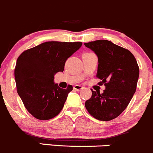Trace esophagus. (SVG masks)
I'll return each mask as SVG.
<instances>
[{"mask_svg":"<svg viewBox=\"0 0 153 153\" xmlns=\"http://www.w3.org/2000/svg\"><path fill=\"white\" fill-rule=\"evenodd\" d=\"M83 88V87L82 86V85H76L74 86V89L76 90H82Z\"/></svg>","mask_w":153,"mask_h":153,"instance_id":"esophagus-1","label":"esophagus"}]
</instances>
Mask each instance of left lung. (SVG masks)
Listing matches in <instances>:
<instances>
[{"instance_id":"left-lung-1","label":"left lung","mask_w":153,"mask_h":153,"mask_svg":"<svg viewBox=\"0 0 153 153\" xmlns=\"http://www.w3.org/2000/svg\"><path fill=\"white\" fill-rule=\"evenodd\" d=\"M96 54L98 59L97 77L104 84L103 93L93 91L85 101L91 116L101 121H109L126 109L136 92L139 68L135 57L127 49L107 40H97L85 44Z\"/></svg>"}]
</instances>
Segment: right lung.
I'll return each mask as SVG.
<instances>
[{
    "mask_svg": "<svg viewBox=\"0 0 153 153\" xmlns=\"http://www.w3.org/2000/svg\"><path fill=\"white\" fill-rule=\"evenodd\" d=\"M82 42H47L25 50L14 68L17 91L25 107L35 118L47 120L63 108L69 92L54 83V75L63 72L65 61L81 47Z\"/></svg>",
    "mask_w": 153,
    "mask_h": 153,
    "instance_id": "1",
    "label": "right lung"
}]
</instances>
